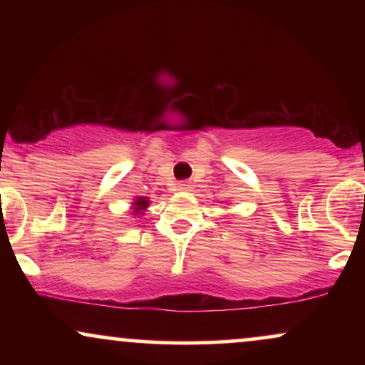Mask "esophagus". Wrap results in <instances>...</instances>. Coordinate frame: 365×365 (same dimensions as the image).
I'll return each mask as SVG.
<instances>
[{"label":"esophagus","mask_w":365,"mask_h":365,"mask_svg":"<svg viewBox=\"0 0 365 365\" xmlns=\"http://www.w3.org/2000/svg\"><path fill=\"white\" fill-rule=\"evenodd\" d=\"M178 190L180 192H188V190H192V185L188 182H180L178 183Z\"/></svg>","instance_id":"obj_1"}]
</instances>
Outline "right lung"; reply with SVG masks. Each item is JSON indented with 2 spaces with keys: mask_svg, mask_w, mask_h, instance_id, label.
Here are the masks:
<instances>
[{
  "mask_svg": "<svg viewBox=\"0 0 365 365\" xmlns=\"http://www.w3.org/2000/svg\"><path fill=\"white\" fill-rule=\"evenodd\" d=\"M149 207V199L148 197H142V195H137L135 199H133L132 206H130V209H132V215L137 216V215H144L145 209Z\"/></svg>",
  "mask_w": 365,
  "mask_h": 365,
  "instance_id": "right-lung-1",
  "label": "right lung"
}]
</instances>
